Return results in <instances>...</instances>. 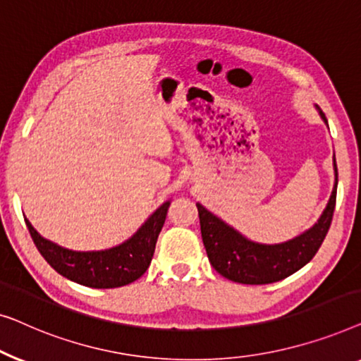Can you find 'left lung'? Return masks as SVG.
I'll list each match as a JSON object with an SVG mask.
<instances>
[{
	"label": "left lung",
	"instance_id": "8db88e82",
	"mask_svg": "<svg viewBox=\"0 0 361 361\" xmlns=\"http://www.w3.org/2000/svg\"><path fill=\"white\" fill-rule=\"evenodd\" d=\"M322 119L326 114L319 111ZM335 176H337V164ZM335 200H337V180L326 211L317 224L293 240L278 245H262L242 237L206 207L197 206L201 237L207 258L212 268L227 280L242 284H268L284 280L309 263L321 248L329 227L332 224Z\"/></svg>",
	"mask_w": 361,
	"mask_h": 361
}]
</instances>
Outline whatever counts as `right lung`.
Listing matches in <instances>:
<instances>
[{
    "label": "right lung",
    "instance_id": "obj_1",
    "mask_svg": "<svg viewBox=\"0 0 361 361\" xmlns=\"http://www.w3.org/2000/svg\"><path fill=\"white\" fill-rule=\"evenodd\" d=\"M170 202L161 204L134 237L103 252H72L40 237L26 219L30 237L45 262L60 275L90 288H119L139 280L149 268Z\"/></svg>",
    "mask_w": 361,
    "mask_h": 361
}]
</instances>
